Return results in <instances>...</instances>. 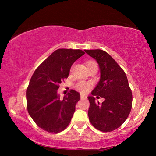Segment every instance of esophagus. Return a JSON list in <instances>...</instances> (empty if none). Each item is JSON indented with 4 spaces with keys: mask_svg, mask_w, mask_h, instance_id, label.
Returning <instances> with one entry per match:
<instances>
[{
    "mask_svg": "<svg viewBox=\"0 0 156 156\" xmlns=\"http://www.w3.org/2000/svg\"><path fill=\"white\" fill-rule=\"evenodd\" d=\"M87 96H85V95H83V94H80V98L81 99H86L87 98Z\"/></svg>",
    "mask_w": 156,
    "mask_h": 156,
    "instance_id": "obj_1",
    "label": "esophagus"
}]
</instances>
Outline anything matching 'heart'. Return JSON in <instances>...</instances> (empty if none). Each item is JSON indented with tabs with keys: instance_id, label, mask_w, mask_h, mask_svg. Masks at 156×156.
I'll return each mask as SVG.
<instances>
[{
	"instance_id": "obj_1",
	"label": "heart",
	"mask_w": 156,
	"mask_h": 156,
	"mask_svg": "<svg viewBox=\"0 0 156 156\" xmlns=\"http://www.w3.org/2000/svg\"><path fill=\"white\" fill-rule=\"evenodd\" d=\"M86 65L87 67V69L89 67H92V66H98L96 62L94 61V60H88V61H87ZM76 88L77 90L82 92V93H87V92H88L91 88V84L89 83H86V82L84 81H80L76 84Z\"/></svg>"
}]
</instances>
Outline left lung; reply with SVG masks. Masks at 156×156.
<instances>
[{
  "label": "left lung",
  "mask_w": 156,
  "mask_h": 156,
  "mask_svg": "<svg viewBox=\"0 0 156 156\" xmlns=\"http://www.w3.org/2000/svg\"><path fill=\"white\" fill-rule=\"evenodd\" d=\"M96 60L100 69V79L89 96V121L95 128L110 132L122 125L128 118L132 107V92L128 80L122 68L106 51L101 49L84 50ZM104 97L102 104L95 102Z\"/></svg>",
  "instance_id": "left-lung-1"
}]
</instances>
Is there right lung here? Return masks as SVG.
Masks as SVG:
<instances>
[{
  "label": "right lung",
  "instance_id": "add662e5",
  "mask_svg": "<svg viewBox=\"0 0 156 156\" xmlns=\"http://www.w3.org/2000/svg\"><path fill=\"white\" fill-rule=\"evenodd\" d=\"M84 54L80 49H59L37 67L26 91L30 115L43 130L57 133L70 123L80 94L71 89L60 100L57 94L60 84L67 78L70 68Z\"/></svg>",
  "mask_w": 156,
  "mask_h": 156
}]
</instances>
